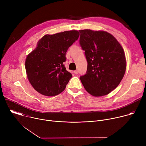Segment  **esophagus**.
Returning <instances> with one entry per match:
<instances>
[{
    "label": "esophagus",
    "mask_w": 146,
    "mask_h": 146,
    "mask_svg": "<svg viewBox=\"0 0 146 146\" xmlns=\"http://www.w3.org/2000/svg\"><path fill=\"white\" fill-rule=\"evenodd\" d=\"M73 73H74V74H77L78 73V71L76 70H74V71L73 72Z\"/></svg>",
    "instance_id": "1"
}]
</instances>
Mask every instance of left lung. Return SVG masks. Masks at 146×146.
<instances>
[{
  "instance_id": "1",
  "label": "left lung",
  "mask_w": 146,
  "mask_h": 146,
  "mask_svg": "<svg viewBox=\"0 0 146 146\" xmlns=\"http://www.w3.org/2000/svg\"><path fill=\"white\" fill-rule=\"evenodd\" d=\"M80 44L88 62L86 74L80 77L86 90L94 96L109 94L119 84L126 71L121 45L103 31L80 30Z\"/></svg>"
}]
</instances>
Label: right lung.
<instances>
[{"label":"right lung","mask_w":146,"mask_h":146,"mask_svg":"<svg viewBox=\"0 0 146 146\" xmlns=\"http://www.w3.org/2000/svg\"><path fill=\"white\" fill-rule=\"evenodd\" d=\"M78 31L46 35L25 60L28 79L33 88L45 96L64 91L72 75L64 65L69 47L78 38Z\"/></svg>","instance_id":"add662e5"}]
</instances>
